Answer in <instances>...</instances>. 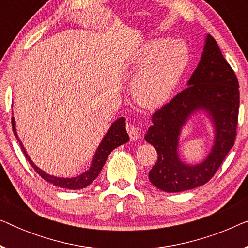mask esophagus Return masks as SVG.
<instances>
[{
	"label": "esophagus",
	"instance_id": "1",
	"mask_svg": "<svg viewBox=\"0 0 248 248\" xmlns=\"http://www.w3.org/2000/svg\"><path fill=\"white\" fill-rule=\"evenodd\" d=\"M126 131H127L128 135H130L131 141L138 140V139H139V130H138L137 126H134V125H132V124H127L126 125Z\"/></svg>",
	"mask_w": 248,
	"mask_h": 248
}]
</instances>
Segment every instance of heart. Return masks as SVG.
Returning a JSON list of instances; mask_svg holds the SVG:
<instances>
[{"label": "heart", "mask_w": 248, "mask_h": 248, "mask_svg": "<svg viewBox=\"0 0 248 248\" xmlns=\"http://www.w3.org/2000/svg\"><path fill=\"white\" fill-rule=\"evenodd\" d=\"M189 57L183 40L161 37L144 44L131 59V66L139 70L131 84L135 101L147 109L164 106L181 82Z\"/></svg>", "instance_id": "1"}]
</instances>
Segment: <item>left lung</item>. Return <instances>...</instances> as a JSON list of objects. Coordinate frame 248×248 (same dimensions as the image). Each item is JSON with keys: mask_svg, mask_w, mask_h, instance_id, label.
<instances>
[{"mask_svg": "<svg viewBox=\"0 0 248 248\" xmlns=\"http://www.w3.org/2000/svg\"><path fill=\"white\" fill-rule=\"evenodd\" d=\"M187 86L155 111L152 125L144 135L145 141L158 152V160L149 172V179L164 192H183L205 184L235 143L238 80L211 35H206L201 60ZM200 110L205 111L212 120L215 140L204 161L188 165L179 157V137L188 118Z\"/></svg>", "mask_w": 248, "mask_h": 248, "instance_id": "8db88e82", "label": "left lung"}]
</instances>
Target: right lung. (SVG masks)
Masks as SVG:
<instances>
[{"label":"right lung","instance_id":"add662e5","mask_svg":"<svg viewBox=\"0 0 248 248\" xmlns=\"http://www.w3.org/2000/svg\"><path fill=\"white\" fill-rule=\"evenodd\" d=\"M12 128H13V133H15L16 138L18 139V141L20 142V147H21L27 160H28L29 164L35 168L37 174H39V176H42L45 181L50 183V184L55 185L57 187L66 188V189H81V188L87 187L88 185H90L91 183L98 177V175H99L101 169H103L105 162H106L108 155H110V152L113 151L115 148L126 143V142H128V140H130V138H128V134L126 132V128H125V118L124 117L117 118V120L111 124L109 130L107 131L106 135H105L103 140H101L100 144L98 145L96 154H94L93 161H91L90 168L88 169L87 171H84L83 174L77 176V177L64 178V177H57V176L47 174V172L42 170V169L37 167V166L33 164L28 154L26 152V149L23 148L22 142L20 141V139L18 137V133H16L15 117H12Z\"/></svg>","mask_w":248,"mask_h":248}]
</instances>
